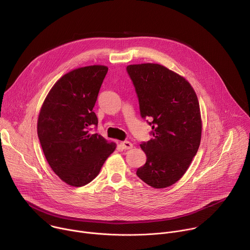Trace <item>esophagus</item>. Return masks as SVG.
I'll list each match as a JSON object with an SVG mask.
<instances>
[{"label": "esophagus", "mask_w": 250, "mask_h": 250, "mask_svg": "<svg viewBox=\"0 0 250 250\" xmlns=\"http://www.w3.org/2000/svg\"><path fill=\"white\" fill-rule=\"evenodd\" d=\"M132 146H133V145L131 144V142H129V141H123V142H121V147L123 149H130V148H132Z\"/></svg>", "instance_id": "34e87169"}]
</instances>
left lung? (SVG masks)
<instances>
[{"mask_svg":"<svg viewBox=\"0 0 250 250\" xmlns=\"http://www.w3.org/2000/svg\"><path fill=\"white\" fill-rule=\"evenodd\" d=\"M138 97L141 117L149 119L151 139L140 145L146 164L136 175L155 189L179 181L196 155L202 137L200 104L181 75L156 63L126 67Z\"/></svg>","mask_w":250,"mask_h":250,"instance_id":"8db88e82","label":"left lung"}]
</instances>
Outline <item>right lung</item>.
Returning <instances> with one entry per match:
<instances>
[{
    "label": "right lung",
    "instance_id": "add662e5",
    "mask_svg": "<svg viewBox=\"0 0 250 250\" xmlns=\"http://www.w3.org/2000/svg\"><path fill=\"white\" fill-rule=\"evenodd\" d=\"M104 65H90L63 75L48 92L40 111L38 134L44 156L54 173L73 187L87 185L116 149L89 128L98 125L93 112L103 80Z\"/></svg>",
    "mask_w": 250,
    "mask_h": 250
}]
</instances>
